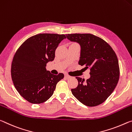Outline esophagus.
<instances>
[{"instance_id":"obj_1","label":"esophagus","mask_w":132,"mask_h":132,"mask_svg":"<svg viewBox=\"0 0 132 132\" xmlns=\"http://www.w3.org/2000/svg\"><path fill=\"white\" fill-rule=\"evenodd\" d=\"M71 77V76H70V75H68V74H65V78H67V79H69V78H70Z\"/></svg>"}]
</instances>
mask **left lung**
I'll list each match as a JSON object with an SVG mask.
<instances>
[{
    "label": "left lung",
    "mask_w": 132,
    "mask_h": 132,
    "mask_svg": "<svg viewBox=\"0 0 132 132\" xmlns=\"http://www.w3.org/2000/svg\"><path fill=\"white\" fill-rule=\"evenodd\" d=\"M67 38L80 45L78 64L90 68L89 79L77 77L78 85L71 92L79 102L88 106L102 103L111 95L119 79L116 53L102 38L91 34H68Z\"/></svg>",
    "instance_id": "1"
}]
</instances>
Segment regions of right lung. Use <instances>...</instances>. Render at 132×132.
Here are the masks:
<instances>
[{"mask_svg":"<svg viewBox=\"0 0 132 132\" xmlns=\"http://www.w3.org/2000/svg\"><path fill=\"white\" fill-rule=\"evenodd\" d=\"M64 34H38L28 38L16 52L11 67L12 81L16 90L26 100L38 104L53 95L56 85L64 75L52 74L46 65L53 61Z\"/></svg>","mask_w":132,"mask_h":132,"instance_id":"right-lung-1","label":"right lung"}]
</instances>
